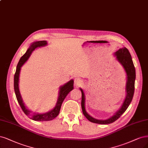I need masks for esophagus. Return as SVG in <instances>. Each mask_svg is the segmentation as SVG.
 Returning <instances> with one entry per match:
<instances>
[{"label":"esophagus","mask_w":148,"mask_h":148,"mask_svg":"<svg viewBox=\"0 0 148 148\" xmlns=\"http://www.w3.org/2000/svg\"><path fill=\"white\" fill-rule=\"evenodd\" d=\"M81 83H82V81H81V79L80 78H76L75 79L74 85L75 87H78V86H79L81 84Z\"/></svg>","instance_id":"obj_1"}]
</instances>
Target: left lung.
Here are the masks:
<instances>
[{"label":"left lung","mask_w":148,"mask_h":148,"mask_svg":"<svg viewBox=\"0 0 148 148\" xmlns=\"http://www.w3.org/2000/svg\"><path fill=\"white\" fill-rule=\"evenodd\" d=\"M114 54L116 56V60L122 65L126 73L127 81L125 84V98L121 108L110 118L105 120L97 119L90 116L86 111L85 108V95L83 90L81 88H79L80 90L81 91V94H82V96H81L82 97H81V108H82L83 113L86 118L92 123L99 124H109L113 123V122L119 119L120 116L126 111L130 104L132 99H133L135 90L136 73L133 61H132L131 55L129 50L125 47L119 48L116 52L114 53Z\"/></svg>","instance_id":"8db88e82"}]
</instances>
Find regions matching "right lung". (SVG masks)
<instances>
[{"mask_svg": "<svg viewBox=\"0 0 148 148\" xmlns=\"http://www.w3.org/2000/svg\"><path fill=\"white\" fill-rule=\"evenodd\" d=\"M48 43L45 40L43 41H37L33 42L29 48L27 49L26 53H25L23 56L20 59L19 62L17 65L16 72H15L14 76V92L16 94V97L18 103L22 108L24 113L26 114L29 118L34 121H51L54 119L55 118L58 116L59 111L60 110L61 105L64 100L66 96L68 95L71 90L73 89V82L74 81L73 79H71L67 83H66L64 85L60 86L59 90V96L58 98V100L56 106L54 108L47 113H35V112H32L29 110L26 106H25L24 103L23 102V99L21 97V94H20L19 89V73L20 71H21V68L22 66L25 64V62L29 59V57L31 55L32 53L37 48L40 47H43L47 46Z\"/></svg>", "mask_w": 148, "mask_h": 148, "instance_id": "add662e5", "label": "right lung"}]
</instances>
